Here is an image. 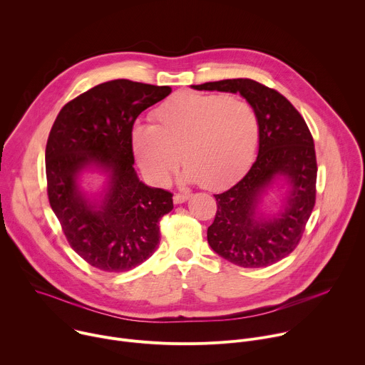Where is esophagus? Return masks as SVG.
<instances>
[{"instance_id": "esophagus-1", "label": "esophagus", "mask_w": 365, "mask_h": 365, "mask_svg": "<svg viewBox=\"0 0 365 365\" xmlns=\"http://www.w3.org/2000/svg\"><path fill=\"white\" fill-rule=\"evenodd\" d=\"M189 197H190V193H176V195L173 196V202H175V203H183V202H186Z\"/></svg>"}]
</instances>
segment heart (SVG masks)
I'll use <instances>...</instances> for the list:
<instances>
[{
    "label": "heart",
    "mask_w": 365,
    "mask_h": 365,
    "mask_svg": "<svg viewBox=\"0 0 365 365\" xmlns=\"http://www.w3.org/2000/svg\"><path fill=\"white\" fill-rule=\"evenodd\" d=\"M155 125L133 130V150L143 172L166 183L179 163L189 182L218 190L251 166L259 121L247 102L225 93L183 92L154 111Z\"/></svg>",
    "instance_id": "1"
}]
</instances>
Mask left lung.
<instances>
[{
    "label": "left lung",
    "instance_id": "obj_1",
    "mask_svg": "<svg viewBox=\"0 0 365 365\" xmlns=\"http://www.w3.org/2000/svg\"><path fill=\"white\" fill-rule=\"evenodd\" d=\"M192 88L240 92L257 113L258 155L237 185L214 195L217 214L207 228V242L240 267L272 266L297 247L315 206L318 165L314 137L290 101L263 83L238 78ZM277 175H284L292 187L285 210L272 219L257 217L259 196Z\"/></svg>",
    "mask_w": 365,
    "mask_h": 365
}]
</instances>
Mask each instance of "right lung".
<instances>
[{
  "mask_svg": "<svg viewBox=\"0 0 365 365\" xmlns=\"http://www.w3.org/2000/svg\"><path fill=\"white\" fill-rule=\"evenodd\" d=\"M170 92V86L128 79L101 83L69 101L50 130L46 144L50 206L69 245L98 270L128 272L158 250L159 222L173 210V193L138 180L133 168V125ZM89 165L110 173L99 210L76 183Z\"/></svg>",
  "mask_w": 365,
  "mask_h": 365,
  "instance_id": "obj_1",
  "label": "right lung"
}]
</instances>
